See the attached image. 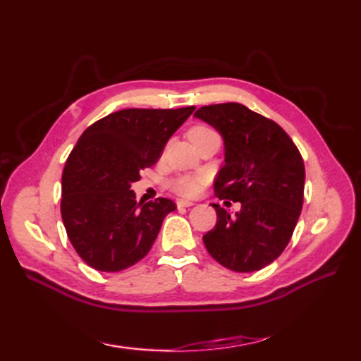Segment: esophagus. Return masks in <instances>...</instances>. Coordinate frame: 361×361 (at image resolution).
Returning <instances> with one entry per match:
<instances>
[{
  "label": "esophagus",
  "instance_id": "34e87169",
  "mask_svg": "<svg viewBox=\"0 0 361 361\" xmlns=\"http://www.w3.org/2000/svg\"><path fill=\"white\" fill-rule=\"evenodd\" d=\"M194 203L192 202H189V200H178L176 202V206H178V208H189V206H192Z\"/></svg>",
  "mask_w": 361,
  "mask_h": 361
}]
</instances>
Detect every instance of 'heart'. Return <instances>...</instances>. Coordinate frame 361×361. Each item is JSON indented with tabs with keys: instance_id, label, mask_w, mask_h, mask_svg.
<instances>
[{
	"instance_id": "heart-1",
	"label": "heart",
	"mask_w": 361,
	"mask_h": 361,
	"mask_svg": "<svg viewBox=\"0 0 361 361\" xmlns=\"http://www.w3.org/2000/svg\"><path fill=\"white\" fill-rule=\"evenodd\" d=\"M211 135H217L214 130H211L209 127H204V126H197L194 128H190L189 132V140L195 142L197 140H202V137L206 136H211ZM173 189L176 192L181 194V195H188V197H192L195 194H198V190H200L202 186V178H192V176H178L173 181Z\"/></svg>"
}]
</instances>
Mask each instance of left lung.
<instances>
[{
    "label": "left lung",
    "instance_id": "left-lung-1",
    "mask_svg": "<svg viewBox=\"0 0 361 361\" xmlns=\"http://www.w3.org/2000/svg\"><path fill=\"white\" fill-rule=\"evenodd\" d=\"M194 118L224 140L216 195L239 202L234 216L212 204L217 224L203 235L209 255L229 270L251 273L278 259L295 231L304 200L301 153L283 130L235 102L198 109Z\"/></svg>",
    "mask_w": 361,
    "mask_h": 361
}]
</instances>
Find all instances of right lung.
Returning <instances> with one entry per match:
<instances>
[{"instance_id":"obj_1","label":"right lung","mask_w":361,"mask_h":361,"mask_svg":"<svg viewBox=\"0 0 361 361\" xmlns=\"http://www.w3.org/2000/svg\"><path fill=\"white\" fill-rule=\"evenodd\" d=\"M194 110H121L79 137L63 171L60 209L68 239L94 270L114 273L140 262L176 209L169 198L137 203L130 186Z\"/></svg>"}]
</instances>
